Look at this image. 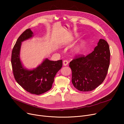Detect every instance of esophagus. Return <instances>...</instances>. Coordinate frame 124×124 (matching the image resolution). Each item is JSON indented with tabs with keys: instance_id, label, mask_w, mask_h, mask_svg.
Here are the masks:
<instances>
[{
	"instance_id": "esophagus-1",
	"label": "esophagus",
	"mask_w": 124,
	"mask_h": 124,
	"mask_svg": "<svg viewBox=\"0 0 124 124\" xmlns=\"http://www.w3.org/2000/svg\"><path fill=\"white\" fill-rule=\"evenodd\" d=\"M68 64V62L67 60H64L63 62V64L64 66H67Z\"/></svg>"
}]
</instances>
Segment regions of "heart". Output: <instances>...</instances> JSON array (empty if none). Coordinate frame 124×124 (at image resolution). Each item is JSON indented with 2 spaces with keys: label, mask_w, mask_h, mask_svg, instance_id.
Listing matches in <instances>:
<instances>
[{
  "label": "heart",
  "mask_w": 124,
  "mask_h": 124,
  "mask_svg": "<svg viewBox=\"0 0 124 124\" xmlns=\"http://www.w3.org/2000/svg\"><path fill=\"white\" fill-rule=\"evenodd\" d=\"M79 48H80V46H78V47L77 48V50H78Z\"/></svg>",
  "instance_id": "heart-1"
}]
</instances>
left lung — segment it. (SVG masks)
Segmentation results:
<instances>
[{
  "label": "left lung",
  "mask_w": 124,
  "mask_h": 124,
  "mask_svg": "<svg viewBox=\"0 0 124 124\" xmlns=\"http://www.w3.org/2000/svg\"><path fill=\"white\" fill-rule=\"evenodd\" d=\"M110 61L108 43L100 39L94 50L86 56L77 57L69 63L72 71V83L81 92H89L103 82Z\"/></svg>",
  "instance_id": "8db88e82"
}]
</instances>
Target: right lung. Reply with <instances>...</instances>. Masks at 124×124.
<instances>
[{
  "mask_svg": "<svg viewBox=\"0 0 124 124\" xmlns=\"http://www.w3.org/2000/svg\"><path fill=\"white\" fill-rule=\"evenodd\" d=\"M33 36V32L29 29L19 37L12 51L11 62L16 82L28 92L39 95L52 88L56 73L62 68V60L54 61L46 58L35 69L23 67L20 59L22 43Z\"/></svg>",
  "mask_w": 124,
  "mask_h": 124,
  "instance_id": "1",
  "label": "right lung"
}]
</instances>
